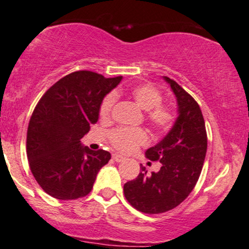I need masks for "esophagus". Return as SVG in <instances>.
Returning a JSON list of instances; mask_svg holds the SVG:
<instances>
[{
	"instance_id": "esophagus-1",
	"label": "esophagus",
	"mask_w": 249,
	"mask_h": 249,
	"mask_svg": "<svg viewBox=\"0 0 249 249\" xmlns=\"http://www.w3.org/2000/svg\"><path fill=\"white\" fill-rule=\"evenodd\" d=\"M113 160H115V162H124V156H121V155H119V154H114L113 155Z\"/></svg>"
}]
</instances>
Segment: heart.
<instances>
[{
	"label": "heart",
	"instance_id": "heart-1",
	"mask_svg": "<svg viewBox=\"0 0 249 249\" xmlns=\"http://www.w3.org/2000/svg\"><path fill=\"white\" fill-rule=\"evenodd\" d=\"M133 100L141 109L148 112V119L153 127L157 130H166L170 128L174 120L170 108L160 106L162 95L160 90L153 85H137L129 90ZM116 101L115 93H109L100 105V116L102 120L109 119L114 105ZM109 141L112 145L122 153H130L135 150L139 145L148 142V136L142 129H127L118 128L109 134Z\"/></svg>",
	"mask_w": 249,
	"mask_h": 249
}]
</instances>
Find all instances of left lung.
Masks as SVG:
<instances>
[{
  "instance_id": "8db88e82",
  "label": "left lung",
  "mask_w": 249,
  "mask_h": 249,
  "mask_svg": "<svg viewBox=\"0 0 249 249\" xmlns=\"http://www.w3.org/2000/svg\"><path fill=\"white\" fill-rule=\"evenodd\" d=\"M177 102V119L169 133L145 151L150 160H160V171L147 174L145 166L124 186L125 199L149 214L163 213L179 205L194 190L206 156L207 136L200 107L189 93L168 77Z\"/></svg>"
}]
</instances>
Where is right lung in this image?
<instances>
[{
  "instance_id": "1",
  "label": "right lung",
  "mask_w": 249,
  "mask_h": 249,
  "mask_svg": "<svg viewBox=\"0 0 249 249\" xmlns=\"http://www.w3.org/2000/svg\"><path fill=\"white\" fill-rule=\"evenodd\" d=\"M121 80L73 72L50 87L37 104L29 122L26 155L35 179L48 195L70 200L90 192L110 154L90 150L80 140L98 121L105 96Z\"/></svg>"
}]
</instances>
